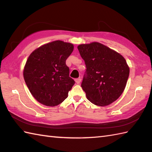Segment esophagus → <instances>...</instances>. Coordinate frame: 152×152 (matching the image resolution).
I'll use <instances>...</instances> for the list:
<instances>
[{
	"mask_svg": "<svg viewBox=\"0 0 152 152\" xmlns=\"http://www.w3.org/2000/svg\"><path fill=\"white\" fill-rule=\"evenodd\" d=\"M81 81H82L81 78H76V79H75V82H76V83H77V84H80V82H81Z\"/></svg>",
	"mask_w": 152,
	"mask_h": 152,
	"instance_id": "esophagus-1",
	"label": "esophagus"
}]
</instances>
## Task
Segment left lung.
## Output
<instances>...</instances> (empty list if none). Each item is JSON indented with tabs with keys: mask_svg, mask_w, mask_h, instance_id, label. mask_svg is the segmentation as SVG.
Returning a JSON list of instances; mask_svg holds the SVG:
<instances>
[{
	"mask_svg": "<svg viewBox=\"0 0 152 152\" xmlns=\"http://www.w3.org/2000/svg\"><path fill=\"white\" fill-rule=\"evenodd\" d=\"M78 49L86 66L81 86L87 98L96 106L110 104L127 84L129 67L125 58L99 42L80 44Z\"/></svg>",
	"mask_w": 152,
	"mask_h": 152,
	"instance_id": "1",
	"label": "left lung"
}]
</instances>
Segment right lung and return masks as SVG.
<instances>
[{
    "instance_id": "obj_1",
    "label": "right lung",
    "mask_w": 152,
    "mask_h": 152,
    "mask_svg": "<svg viewBox=\"0 0 152 152\" xmlns=\"http://www.w3.org/2000/svg\"><path fill=\"white\" fill-rule=\"evenodd\" d=\"M73 50V44L56 40L37 48L28 57L24 80L32 95L41 104L55 106L67 98L75 83L66 64Z\"/></svg>"
}]
</instances>
